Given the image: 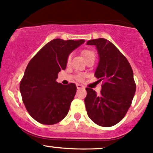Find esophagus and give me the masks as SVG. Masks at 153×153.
I'll return each instance as SVG.
<instances>
[{"label":"esophagus","mask_w":153,"mask_h":153,"mask_svg":"<svg viewBox=\"0 0 153 153\" xmlns=\"http://www.w3.org/2000/svg\"><path fill=\"white\" fill-rule=\"evenodd\" d=\"M76 86H77V89H80V88H83V86L82 85H80V84H76Z\"/></svg>","instance_id":"34e87169"}]
</instances>
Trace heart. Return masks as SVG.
I'll return each instance as SVG.
<instances>
[{"mask_svg":"<svg viewBox=\"0 0 153 153\" xmlns=\"http://www.w3.org/2000/svg\"><path fill=\"white\" fill-rule=\"evenodd\" d=\"M82 55L83 56V57L85 58V61H88L90 59H95V53L94 52L90 49H84L82 51ZM70 61H71V56H68V59H67V63L70 64ZM76 78L78 80H82L83 78V75L79 74V75H77Z\"/></svg>","mask_w":153,"mask_h":153,"instance_id":"obj_1","label":"heart"}]
</instances>
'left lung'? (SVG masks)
<instances>
[{"instance_id": "1", "label": "left lung", "mask_w": 153, "mask_h": 153, "mask_svg": "<svg viewBox=\"0 0 153 153\" xmlns=\"http://www.w3.org/2000/svg\"><path fill=\"white\" fill-rule=\"evenodd\" d=\"M86 44L97 48L100 61L94 76L103 81L100 94L85 88L87 114L100 126H112L123 118L131 105L136 91L133 70L123 53L107 39L90 40Z\"/></svg>"}]
</instances>
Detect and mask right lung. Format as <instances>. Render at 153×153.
<instances>
[{
  "label": "right lung",
  "mask_w": 153,
  "mask_h": 153,
  "mask_svg": "<svg viewBox=\"0 0 153 153\" xmlns=\"http://www.w3.org/2000/svg\"><path fill=\"white\" fill-rule=\"evenodd\" d=\"M84 40L56 38L46 43L28 63L19 89L30 116L38 123L53 125L68 115L76 93L75 83L56 82L58 73L65 70L67 59Z\"/></svg>",
  "instance_id": "add662e5"
}]
</instances>
